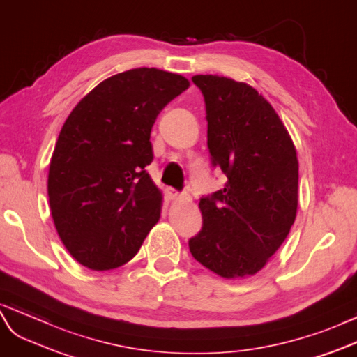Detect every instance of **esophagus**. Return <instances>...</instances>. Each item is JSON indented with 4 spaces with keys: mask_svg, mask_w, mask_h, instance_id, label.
I'll return each instance as SVG.
<instances>
[{
    "mask_svg": "<svg viewBox=\"0 0 357 357\" xmlns=\"http://www.w3.org/2000/svg\"><path fill=\"white\" fill-rule=\"evenodd\" d=\"M166 193H167L169 199H172V200H175V199L182 197V193H179V191H178V190H175L173 187H169V188L166 190Z\"/></svg>",
    "mask_w": 357,
    "mask_h": 357,
    "instance_id": "1",
    "label": "esophagus"
}]
</instances>
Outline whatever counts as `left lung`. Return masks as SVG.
Masks as SVG:
<instances>
[{"mask_svg": "<svg viewBox=\"0 0 357 357\" xmlns=\"http://www.w3.org/2000/svg\"><path fill=\"white\" fill-rule=\"evenodd\" d=\"M191 81L205 99L208 149L227 182L200 197L196 261L225 279L258 273L296 220L297 152L278 113L252 86L218 75Z\"/></svg>", "mask_w": 357, "mask_h": 357, "instance_id": "obj_1", "label": "left lung"}]
</instances>
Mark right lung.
<instances>
[{
	"instance_id": "obj_1",
	"label": "right lung",
	"mask_w": 357,
	"mask_h": 357,
	"mask_svg": "<svg viewBox=\"0 0 357 357\" xmlns=\"http://www.w3.org/2000/svg\"><path fill=\"white\" fill-rule=\"evenodd\" d=\"M190 86L155 68L107 78L79 100L54 149L48 196L65 248L90 270L132 259L160 220L161 191L146 166L153 160L157 116Z\"/></svg>"
}]
</instances>
